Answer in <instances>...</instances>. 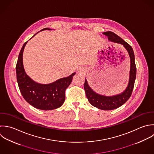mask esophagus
Masks as SVG:
<instances>
[{"instance_id":"obj_1","label":"esophagus","mask_w":154,"mask_h":154,"mask_svg":"<svg viewBox=\"0 0 154 154\" xmlns=\"http://www.w3.org/2000/svg\"><path fill=\"white\" fill-rule=\"evenodd\" d=\"M79 70L80 72H82V71H84V69H83V68H80V69H79Z\"/></svg>"}]
</instances>
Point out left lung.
<instances>
[{
  "label": "left lung",
  "instance_id": "1",
  "mask_svg": "<svg viewBox=\"0 0 154 154\" xmlns=\"http://www.w3.org/2000/svg\"><path fill=\"white\" fill-rule=\"evenodd\" d=\"M103 34L108 36V39L110 41L122 44L129 54L131 64L128 86L127 87L126 89L120 94L112 97H107L95 92L89 87L86 79H85L84 89L85 90L86 95L89 102L93 106L103 110H111L116 109L122 106L131 97L136 77V66L135 63L134 53L133 48L130 45L112 32H103Z\"/></svg>",
  "mask_w": 154,
  "mask_h": 154
}]
</instances>
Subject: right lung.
I'll return each instance as SVG.
<instances>
[{
  "label": "right lung",
  "instance_id": "right-lung-1",
  "mask_svg": "<svg viewBox=\"0 0 154 154\" xmlns=\"http://www.w3.org/2000/svg\"><path fill=\"white\" fill-rule=\"evenodd\" d=\"M44 30L51 29L44 28L41 31ZM27 42L23 44L20 50L15 68L20 92L29 104L38 109L50 110L57 109L63 104L65 90L71 84L75 72L49 84H39L34 82L26 74L23 63V50Z\"/></svg>",
  "mask_w": 154,
  "mask_h": 154
}]
</instances>
